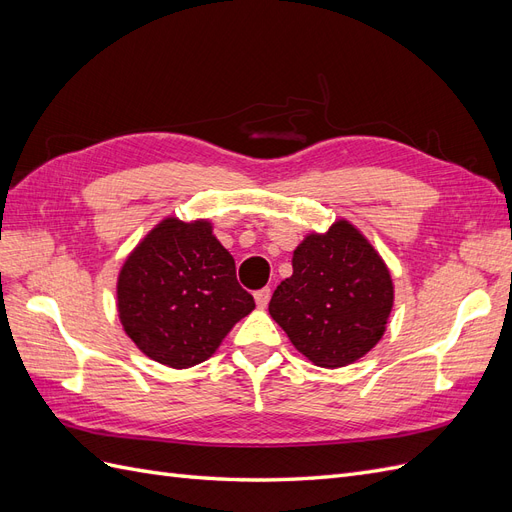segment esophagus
<instances>
[{"label": "esophagus", "instance_id": "obj_1", "mask_svg": "<svg viewBox=\"0 0 512 512\" xmlns=\"http://www.w3.org/2000/svg\"><path fill=\"white\" fill-rule=\"evenodd\" d=\"M254 299H256V305L260 309H265L269 305V299H271V288H260L254 292Z\"/></svg>", "mask_w": 512, "mask_h": 512}]
</instances>
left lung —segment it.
Returning <instances> with one entry per match:
<instances>
[{
  "mask_svg": "<svg viewBox=\"0 0 512 512\" xmlns=\"http://www.w3.org/2000/svg\"><path fill=\"white\" fill-rule=\"evenodd\" d=\"M393 280L380 254L350 222L307 235L294 250L292 275L275 288L269 314L292 346L320 367L361 359L384 335Z\"/></svg>",
  "mask_w": 512,
  "mask_h": 512,
  "instance_id": "8db88e82",
  "label": "left lung"
}]
</instances>
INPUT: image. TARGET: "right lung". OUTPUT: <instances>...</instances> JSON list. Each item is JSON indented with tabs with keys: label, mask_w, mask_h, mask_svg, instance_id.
Listing matches in <instances>:
<instances>
[{
	"label": "right lung",
	"mask_w": 512,
	"mask_h": 512,
	"mask_svg": "<svg viewBox=\"0 0 512 512\" xmlns=\"http://www.w3.org/2000/svg\"><path fill=\"white\" fill-rule=\"evenodd\" d=\"M254 307L237 282L235 258L207 220H162L119 271L123 331L149 359L173 369L207 361Z\"/></svg>",
	"instance_id": "obj_1"
}]
</instances>
